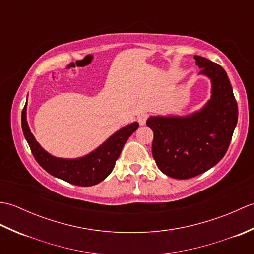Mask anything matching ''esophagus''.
<instances>
[{
    "label": "esophagus",
    "instance_id": "esophagus-1",
    "mask_svg": "<svg viewBox=\"0 0 254 254\" xmlns=\"http://www.w3.org/2000/svg\"><path fill=\"white\" fill-rule=\"evenodd\" d=\"M147 119H148V115H147V113H142V115H139V116L137 117V121H138L139 124H141V126H144V124L146 123Z\"/></svg>",
    "mask_w": 254,
    "mask_h": 254
}]
</instances>
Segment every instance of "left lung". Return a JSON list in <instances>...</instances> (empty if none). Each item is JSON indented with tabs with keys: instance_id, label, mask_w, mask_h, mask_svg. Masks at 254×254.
Returning a JSON list of instances; mask_svg holds the SVG:
<instances>
[{
	"instance_id": "left-lung-1",
	"label": "left lung",
	"mask_w": 254,
	"mask_h": 254,
	"mask_svg": "<svg viewBox=\"0 0 254 254\" xmlns=\"http://www.w3.org/2000/svg\"><path fill=\"white\" fill-rule=\"evenodd\" d=\"M199 74L212 80V98L188 117H150L153 157L161 172L190 179L216 165L225 156L238 121V105L225 69L206 58L194 56Z\"/></svg>"
}]
</instances>
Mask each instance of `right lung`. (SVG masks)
Instances as JSON below:
<instances>
[{"label": "right lung", "instance_id": "1", "mask_svg": "<svg viewBox=\"0 0 254 254\" xmlns=\"http://www.w3.org/2000/svg\"><path fill=\"white\" fill-rule=\"evenodd\" d=\"M21 127L35 159L47 172L75 186L90 187L105 180L111 174L124 144L137 130L138 123L134 122L122 127L93 153L77 159L56 158L38 144L26 120V105L21 112Z\"/></svg>", "mask_w": 254, "mask_h": 254}]
</instances>
